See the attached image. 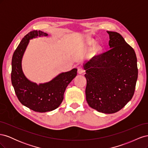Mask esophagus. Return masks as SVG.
<instances>
[{
    "instance_id": "obj_1",
    "label": "esophagus",
    "mask_w": 148,
    "mask_h": 148,
    "mask_svg": "<svg viewBox=\"0 0 148 148\" xmlns=\"http://www.w3.org/2000/svg\"><path fill=\"white\" fill-rule=\"evenodd\" d=\"M78 72L79 74H82V73H83L84 72V69H83L82 66H78Z\"/></svg>"
}]
</instances>
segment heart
<instances>
[{
	"mask_svg": "<svg viewBox=\"0 0 148 148\" xmlns=\"http://www.w3.org/2000/svg\"><path fill=\"white\" fill-rule=\"evenodd\" d=\"M92 45H94V44H92ZM100 50H101L100 47H97L95 49V52H96V53H97L98 52H99Z\"/></svg>",
	"mask_w": 148,
	"mask_h": 148,
	"instance_id": "1",
	"label": "heart"
}]
</instances>
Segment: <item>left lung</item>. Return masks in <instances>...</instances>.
Segmentation results:
<instances>
[{
	"label": "left lung",
	"mask_w": 148,
	"mask_h": 148,
	"mask_svg": "<svg viewBox=\"0 0 148 148\" xmlns=\"http://www.w3.org/2000/svg\"><path fill=\"white\" fill-rule=\"evenodd\" d=\"M107 32L110 49L83 64L87 81L85 93L91 108L113 114L122 109L134 95L137 59L134 49L119 33Z\"/></svg>",
	"instance_id": "left-lung-1"
}]
</instances>
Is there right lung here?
<instances>
[{
    "label": "right lung",
    "mask_w": 148,
    "mask_h": 148,
    "mask_svg": "<svg viewBox=\"0 0 148 148\" xmlns=\"http://www.w3.org/2000/svg\"><path fill=\"white\" fill-rule=\"evenodd\" d=\"M48 34L41 31H31L22 39L12 57V83L18 99L23 106L38 112L55 110L64 99L69 84L77 75V69L61 73L50 82L38 84L25 77L22 70L21 61L29 40Z\"/></svg>",
    "instance_id": "right-lung-1"
}]
</instances>
